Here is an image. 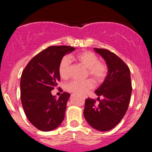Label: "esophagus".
Returning <instances> with one entry per match:
<instances>
[{
	"label": "esophagus",
	"instance_id": "34e87169",
	"mask_svg": "<svg viewBox=\"0 0 152 152\" xmlns=\"http://www.w3.org/2000/svg\"><path fill=\"white\" fill-rule=\"evenodd\" d=\"M83 97H84V98H86V96H83Z\"/></svg>",
	"mask_w": 152,
	"mask_h": 152
}]
</instances>
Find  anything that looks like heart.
Wrapping results in <instances>:
<instances>
[{
  "label": "heart",
  "mask_w": 152,
  "mask_h": 152,
  "mask_svg": "<svg viewBox=\"0 0 152 152\" xmlns=\"http://www.w3.org/2000/svg\"><path fill=\"white\" fill-rule=\"evenodd\" d=\"M81 65L86 69V76H91L96 83L102 82L107 75L108 69L104 63L99 61L96 54L89 50L78 53L74 57ZM71 61L69 56H64L58 66V72L63 79H68L71 76ZM94 83L91 79L85 81H73L66 85L68 91L77 94H83L94 88Z\"/></svg>",
  "instance_id": "heart-1"
}]
</instances>
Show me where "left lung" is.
Here are the masks:
<instances>
[{
    "instance_id": "1",
    "label": "left lung",
    "mask_w": 152,
    "mask_h": 152,
    "mask_svg": "<svg viewBox=\"0 0 152 152\" xmlns=\"http://www.w3.org/2000/svg\"><path fill=\"white\" fill-rule=\"evenodd\" d=\"M107 64L108 72L102 84L95 91L103 99L99 105L94 99L85 101L83 114L91 127L101 132L114 128L124 116L132 95V81L129 67L116 54L107 49L94 48Z\"/></svg>"
}]
</instances>
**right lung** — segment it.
I'll return each mask as SVG.
<instances>
[{
  "mask_svg": "<svg viewBox=\"0 0 152 152\" xmlns=\"http://www.w3.org/2000/svg\"><path fill=\"white\" fill-rule=\"evenodd\" d=\"M75 48L53 46L33 58L20 78V99L28 121L38 129L49 132L64 121L70 94L64 92L57 99L51 91L60 81L58 66L63 57Z\"/></svg>",
  "mask_w": 152,
  "mask_h": 152,
  "instance_id": "obj_1",
  "label": "right lung"
}]
</instances>
